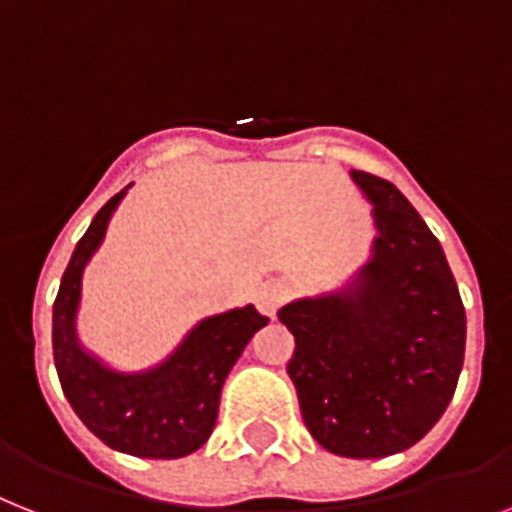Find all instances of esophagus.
<instances>
[{
  "label": "esophagus",
  "instance_id": "1",
  "mask_svg": "<svg viewBox=\"0 0 512 512\" xmlns=\"http://www.w3.org/2000/svg\"><path fill=\"white\" fill-rule=\"evenodd\" d=\"M286 299H289V286L281 284V281H265V284L257 286L255 305L263 315H270V318H273L278 307L284 305Z\"/></svg>",
  "mask_w": 512,
  "mask_h": 512
}]
</instances>
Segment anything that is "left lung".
I'll return each mask as SVG.
<instances>
[{
	"instance_id": "8db88e82",
	"label": "left lung",
	"mask_w": 512,
	"mask_h": 512,
	"mask_svg": "<svg viewBox=\"0 0 512 512\" xmlns=\"http://www.w3.org/2000/svg\"><path fill=\"white\" fill-rule=\"evenodd\" d=\"M376 210V252L355 292L278 310L307 431L342 458H386L429 434L465 355V307L442 244L386 178L352 170Z\"/></svg>"
}]
</instances>
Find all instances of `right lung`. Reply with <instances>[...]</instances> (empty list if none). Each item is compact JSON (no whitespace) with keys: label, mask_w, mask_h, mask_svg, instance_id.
<instances>
[{"label":"right lung","mask_w":512,"mask_h":512,"mask_svg":"<svg viewBox=\"0 0 512 512\" xmlns=\"http://www.w3.org/2000/svg\"><path fill=\"white\" fill-rule=\"evenodd\" d=\"M123 194L118 191L94 215L62 273L52 313L54 368L70 407L107 447L136 458H184L210 439L223 381L268 318L252 305L213 315L186 336L168 363L139 376L112 373L86 355L73 331L81 273Z\"/></svg>","instance_id":"add662e5"}]
</instances>
